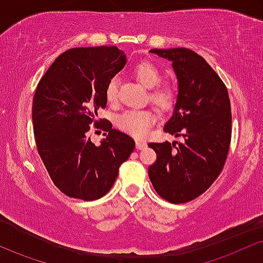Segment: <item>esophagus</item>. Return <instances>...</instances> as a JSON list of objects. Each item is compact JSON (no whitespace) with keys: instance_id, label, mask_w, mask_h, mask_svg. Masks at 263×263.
Wrapping results in <instances>:
<instances>
[{"instance_id":"obj_1","label":"esophagus","mask_w":263,"mask_h":263,"mask_svg":"<svg viewBox=\"0 0 263 263\" xmlns=\"http://www.w3.org/2000/svg\"><path fill=\"white\" fill-rule=\"evenodd\" d=\"M135 145H137V149L138 150H141V149H144L145 146H146V143H145V141L137 140V143H135Z\"/></svg>"}]
</instances>
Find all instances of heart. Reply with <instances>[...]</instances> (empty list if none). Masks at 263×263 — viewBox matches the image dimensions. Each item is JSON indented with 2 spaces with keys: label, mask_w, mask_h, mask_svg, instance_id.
<instances>
[{
  "label": "heart",
  "mask_w": 263,
  "mask_h": 263,
  "mask_svg": "<svg viewBox=\"0 0 263 263\" xmlns=\"http://www.w3.org/2000/svg\"><path fill=\"white\" fill-rule=\"evenodd\" d=\"M137 79L146 88H151L150 101L160 109H170L176 101L175 88L170 85H160L162 75L155 64L150 61H141L134 69ZM119 79L112 77L106 86V98L109 103L118 101ZM155 122V117L150 110H125L117 118L116 124L120 130L135 138L146 135L150 126Z\"/></svg>",
  "instance_id": "heart-1"
}]
</instances>
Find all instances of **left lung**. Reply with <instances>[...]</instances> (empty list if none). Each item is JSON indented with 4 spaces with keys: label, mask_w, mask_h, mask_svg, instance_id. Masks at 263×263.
Masks as SVG:
<instances>
[{
    "label": "left lung",
    "mask_w": 263,
    "mask_h": 263,
    "mask_svg": "<svg viewBox=\"0 0 263 263\" xmlns=\"http://www.w3.org/2000/svg\"><path fill=\"white\" fill-rule=\"evenodd\" d=\"M172 63L178 81L174 114L163 130L184 143H150L156 161L149 178L163 199L180 204L196 199L218 178L231 140L228 88L200 55L187 48L151 49Z\"/></svg>",
    "instance_id": "left-lung-1"
}]
</instances>
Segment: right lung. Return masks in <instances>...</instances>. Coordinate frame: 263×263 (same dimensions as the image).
Masks as SVG:
<instances>
[{
    "mask_svg": "<svg viewBox=\"0 0 263 263\" xmlns=\"http://www.w3.org/2000/svg\"><path fill=\"white\" fill-rule=\"evenodd\" d=\"M125 63L117 46L69 49L36 86L32 110L36 149L51 181L71 198L103 197L134 150L129 135L112 129L109 120L97 119L107 104V83ZM91 124L108 133L100 147L88 138Z\"/></svg>",
    "mask_w": 263,
    "mask_h": 263,
    "instance_id": "add662e5",
    "label": "right lung"
}]
</instances>
